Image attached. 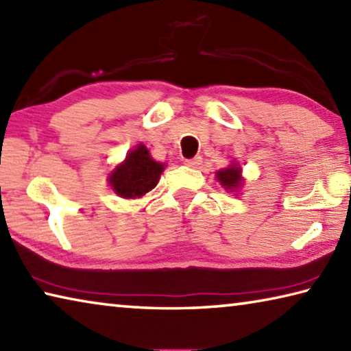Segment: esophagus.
<instances>
[{
    "instance_id": "esophagus-1",
    "label": "esophagus",
    "mask_w": 351,
    "mask_h": 351,
    "mask_svg": "<svg viewBox=\"0 0 351 351\" xmlns=\"http://www.w3.org/2000/svg\"><path fill=\"white\" fill-rule=\"evenodd\" d=\"M201 162H203V158L201 156H195V158H192V159H186V164L187 167H192V169H198L199 165H201Z\"/></svg>"
}]
</instances>
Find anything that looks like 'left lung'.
I'll return each instance as SVG.
<instances>
[{"label":"left lung","instance_id":"obj_1","mask_svg":"<svg viewBox=\"0 0 351 351\" xmlns=\"http://www.w3.org/2000/svg\"><path fill=\"white\" fill-rule=\"evenodd\" d=\"M240 171H241V169L239 167V165L232 164V165H229L228 169H224L221 171H217V178H218V181L221 182V186L224 189L232 190L235 187L241 186Z\"/></svg>","mask_w":351,"mask_h":351}]
</instances>
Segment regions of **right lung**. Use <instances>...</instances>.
Wrapping results in <instances>:
<instances>
[{
    "label": "right lung",
    "mask_w": 351,
    "mask_h": 351,
    "mask_svg": "<svg viewBox=\"0 0 351 351\" xmlns=\"http://www.w3.org/2000/svg\"><path fill=\"white\" fill-rule=\"evenodd\" d=\"M162 170L164 165L153 161L145 145L139 144L127 154L125 162L114 169L110 182L119 197L139 198L156 187Z\"/></svg>",
    "instance_id": "1"
}]
</instances>
